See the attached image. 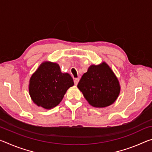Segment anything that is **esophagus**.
Wrapping results in <instances>:
<instances>
[{
	"instance_id": "obj_1",
	"label": "esophagus",
	"mask_w": 152,
	"mask_h": 152,
	"mask_svg": "<svg viewBox=\"0 0 152 152\" xmlns=\"http://www.w3.org/2000/svg\"><path fill=\"white\" fill-rule=\"evenodd\" d=\"M74 84H75V85L76 86L77 84H78V82H79V79L78 78H75V79H74Z\"/></svg>"
}]
</instances>
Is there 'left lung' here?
Here are the masks:
<instances>
[{
	"mask_svg": "<svg viewBox=\"0 0 152 152\" xmlns=\"http://www.w3.org/2000/svg\"><path fill=\"white\" fill-rule=\"evenodd\" d=\"M77 86L88 103L97 108L112 104L119 96L121 90L117 78L104 61L90 66Z\"/></svg>",
	"mask_w": 152,
	"mask_h": 152,
	"instance_id": "obj_1",
	"label": "left lung"
}]
</instances>
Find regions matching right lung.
<instances>
[{"label": "right lung", "mask_w": 152, "mask_h": 152, "mask_svg": "<svg viewBox=\"0 0 152 152\" xmlns=\"http://www.w3.org/2000/svg\"><path fill=\"white\" fill-rule=\"evenodd\" d=\"M72 86V78L61 72L57 63L44 61L31 77L29 91L35 104L51 109L60 104L67 90Z\"/></svg>", "instance_id": "1"}]
</instances>
